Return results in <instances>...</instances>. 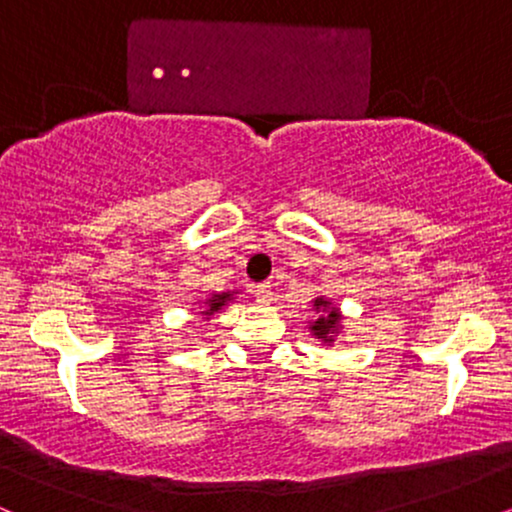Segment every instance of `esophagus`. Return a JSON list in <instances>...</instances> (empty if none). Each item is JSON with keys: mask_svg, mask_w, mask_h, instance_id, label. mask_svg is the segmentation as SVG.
Returning <instances> with one entry per match:
<instances>
[{"mask_svg": "<svg viewBox=\"0 0 512 512\" xmlns=\"http://www.w3.org/2000/svg\"><path fill=\"white\" fill-rule=\"evenodd\" d=\"M272 298H274L272 284H260V286H257V289H255V301H257V303L269 305V303H272Z\"/></svg>", "mask_w": 512, "mask_h": 512, "instance_id": "1", "label": "esophagus"}]
</instances>
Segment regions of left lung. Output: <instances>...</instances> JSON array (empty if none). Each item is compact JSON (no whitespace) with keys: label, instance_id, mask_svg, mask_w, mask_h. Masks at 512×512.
I'll list each match as a JSON object with an SVG mask.
<instances>
[{"label":"left lung","instance_id":"8db88e82","mask_svg":"<svg viewBox=\"0 0 512 512\" xmlns=\"http://www.w3.org/2000/svg\"><path fill=\"white\" fill-rule=\"evenodd\" d=\"M313 310L317 315H315V320H310V325H308L310 334H313L315 339H320L322 344L332 346L334 339H337L344 330L342 310H339L337 305H332L330 298H325V296L315 298Z\"/></svg>","mask_w":512,"mask_h":512}]
</instances>
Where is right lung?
Here are the masks:
<instances>
[{"instance_id":"right-lung-1","label":"right lung","mask_w":512,"mask_h":512,"mask_svg":"<svg viewBox=\"0 0 512 512\" xmlns=\"http://www.w3.org/2000/svg\"><path fill=\"white\" fill-rule=\"evenodd\" d=\"M238 291H223V293H211V296L204 301V308L199 310V315H202V320H211V315H216L219 310L226 308L228 303L233 301V296H236Z\"/></svg>"}]
</instances>
